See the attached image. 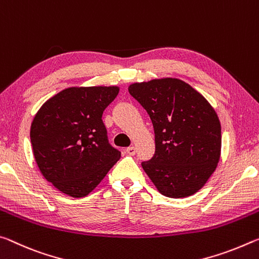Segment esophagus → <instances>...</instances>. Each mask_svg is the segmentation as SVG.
<instances>
[{
	"mask_svg": "<svg viewBox=\"0 0 259 259\" xmlns=\"http://www.w3.org/2000/svg\"><path fill=\"white\" fill-rule=\"evenodd\" d=\"M126 151H127V154H128V155L134 156L135 152H137V148H135V147H128L126 149Z\"/></svg>",
	"mask_w": 259,
	"mask_h": 259,
	"instance_id": "obj_1",
	"label": "esophagus"
}]
</instances>
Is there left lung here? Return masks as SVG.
<instances>
[{
	"label": "left lung",
	"instance_id": "left-lung-1",
	"mask_svg": "<svg viewBox=\"0 0 259 259\" xmlns=\"http://www.w3.org/2000/svg\"><path fill=\"white\" fill-rule=\"evenodd\" d=\"M130 94L149 114L155 155L142 167L166 197L198 192L214 172L222 150V127L211 104L180 79L135 82Z\"/></svg>",
	"mask_w": 259,
	"mask_h": 259
}]
</instances>
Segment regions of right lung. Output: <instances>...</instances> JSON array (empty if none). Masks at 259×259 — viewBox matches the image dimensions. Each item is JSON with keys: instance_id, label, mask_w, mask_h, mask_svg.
Segmentation results:
<instances>
[{"instance_id": "obj_1", "label": "right lung", "mask_w": 259, "mask_h": 259, "mask_svg": "<svg viewBox=\"0 0 259 259\" xmlns=\"http://www.w3.org/2000/svg\"><path fill=\"white\" fill-rule=\"evenodd\" d=\"M117 86L70 87L46 102L31 125V143L42 176L72 197L87 196L120 158L102 120Z\"/></svg>"}]
</instances>
